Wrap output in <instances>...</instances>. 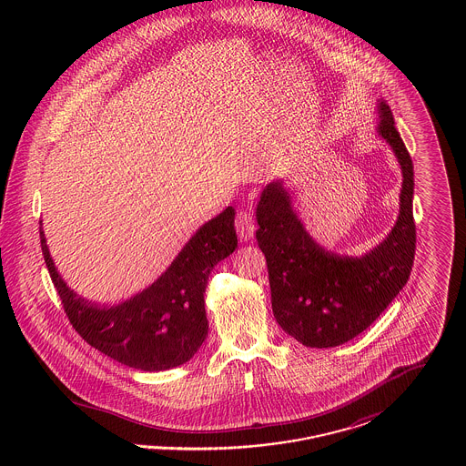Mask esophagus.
I'll use <instances>...</instances> for the list:
<instances>
[{"label":"esophagus","mask_w":466,"mask_h":466,"mask_svg":"<svg viewBox=\"0 0 466 466\" xmlns=\"http://www.w3.org/2000/svg\"><path fill=\"white\" fill-rule=\"evenodd\" d=\"M236 230L241 241H249L255 234V223L253 217L248 209H239L236 215Z\"/></svg>","instance_id":"esophagus-1"}]
</instances>
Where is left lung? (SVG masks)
Wrapping results in <instances>:
<instances>
[{
	"label": "left lung",
	"mask_w": 466,
	"mask_h": 466,
	"mask_svg": "<svg viewBox=\"0 0 466 466\" xmlns=\"http://www.w3.org/2000/svg\"><path fill=\"white\" fill-rule=\"evenodd\" d=\"M377 133L401 167L400 213L382 243L361 257L327 251L293 211L283 179L267 185L257 206V241L266 255L278 325L308 348H335L367 330L405 287L416 253L414 166L390 106H377Z\"/></svg>",
	"instance_id": "1"
}]
</instances>
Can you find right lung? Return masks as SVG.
Returning <instances> with one entry per match:
<instances>
[{
  "instance_id": "1",
  "label": "right lung",
  "mask_w": 466,
  "mask_h": 466,
  "mask_svg": "<svg viewBox=\"0 0 466 466\" xmlns=\"http://www.w3.org/2000/svg\"><path fill=\"white\" fill-rule=\"evenodd\" d=\"M234 217L228 206L204 223L158 279L111 308H97L69 289L40 228L45 264L73 329L92 348L131 369L160 372L187 363L208 335L204 291L209 272L238 248Z\"/></svg>"
}]
</instances>
